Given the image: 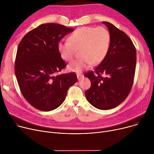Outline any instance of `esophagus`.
<instances>
[{
	"instance_id": "obj_1",
	"label": "esophagus",
	"mask_w": 154,
	"mask_h": 154,
	"mask_svg": "<svg viewBox=\"0 0 154 154\" xmlns=\"http://www.w3.org/2000/svg\"><path fill=\"white\" fill-rule=\"evenodd\" d=\"M77 77H78V79L79 80V79H81V78H82L83 77V74L77 73Z\"/></svg>"
}]
</instances>
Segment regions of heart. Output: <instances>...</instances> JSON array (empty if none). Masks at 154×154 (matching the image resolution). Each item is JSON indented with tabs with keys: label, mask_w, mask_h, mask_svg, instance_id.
<instances>
[{
	"label": "heart",
	"mask_w": 154,
	"mask_h": 154,
	"mask_svg": "<svg viewBox=\"0 0 154 154\" xmlns=\"http://www.w3.org/2000/svg\"><path fill=\"white\" fill-rule=\"evenodd\" d=\"M68 40L58 43L59 52L63 60L71 62L79 50L80 58L68 66L69 71L79 73L103 61L110 47L111 34L103 26H82L72 33Z\"/></svg>",
	"instance_id": "b5f03b06"
}]
</instances>
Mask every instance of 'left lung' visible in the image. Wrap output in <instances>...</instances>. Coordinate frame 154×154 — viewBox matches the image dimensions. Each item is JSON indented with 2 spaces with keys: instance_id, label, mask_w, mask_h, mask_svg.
<instances>
[{
  "instance_id": "8db88e82",
  "label": "left lung",
  "mask_w": 154,
  "mask_h": 154,
  "mask_svg": "<svg viewBox=\"0 0 154 154\" xmlns=\"http://www.w3.org/2000/svg\"><path fill=\"white\" fill-rule=\"evenodd\" d=\"M111 34V45L104 59L94 69L85 75L91 81L85 91L88 102L101 110L119 106L131 92L136 66V50L123 31L103 22Z\"/></svg>"
}]
</instances>
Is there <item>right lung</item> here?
Returning a JSON list of instances; mask_svg holds the SVG:
<instances>
[{"label": "right lung", "mask_w": 154, "mask_h": 154, "mask_svg": "<svg viewBox=\"0 0 154 154\" xmlns=\"http://www.w3.org/2000/svg\"><path fill=\"white\" fill-rule=\"evenodd\" d=\"M73 29L54 23H44L27 33L18 46L15 74L26 101L42 111L55 109L65 101L77 81L74 72L59 74L66 65L58 43Z\"/></svg>", "instance_id": "add662e5"}]
</instances>
